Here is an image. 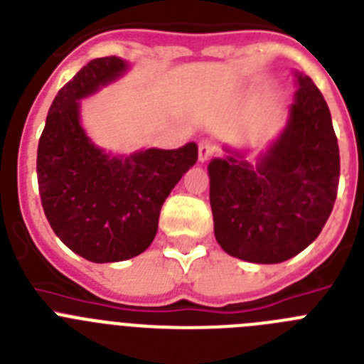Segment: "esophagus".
I'll use <instances>...</instances> for the list:
<instances>
[{"mask_svg":"<svg viewBox=\"0 0 364 364\" xmlns=\"http://www.w3.org/2000/svg\"><path fill=\"white\" fill-rule=\"evenodd\" d=\"M215 153H217V146H215L213 142H210V140H202V142L198 144V160H200V162H205V160L210 159V156H213Z\"/></svg>","mask_w":364,"mask_h":364,"instance_id":"1","label":"esophagus"}]
</instances>
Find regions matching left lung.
<instances>
[{"label":"left lung","mask_w":364,"mask_h":364,"mask_svg":"<svg viewBox=\"0 0 364 364\" xmlns=\"http://www.w3.org/2000/svg\"><path fill=\"white\" fill-rule=\"evenodd\" d=\"M295 76L288 124L259 162L226 149L208 166L215 239L231 257L255 264L284 262L310 246L337 197L332 114L310 76Z\"/></svg>","instance_id":"1"}]
</instances>
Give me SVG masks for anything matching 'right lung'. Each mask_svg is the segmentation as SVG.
Masks as SVG:
<instances>
[{
	"label": "right lung",
	"mask_w": 364,
	"mask_h": 364,
	"mask_svg": "<svg viewBox=\"0 0 364 364\" xmlns=\"http://www.w3.org/2000/svg\"><path fill=\"white\" fill-rule=\"evenodd\" d=\"M127 63L96 58L58 91L38 144L41 205L54 233L91 262H118L146 252L162 204L198 159L195 142L111 156L80 125V100L120 78Z\"/></svg>",
	"instance_id": "1"
}]
</instances>
